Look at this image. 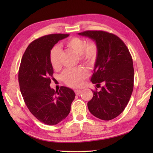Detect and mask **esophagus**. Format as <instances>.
Returning <instances> with one entry per match:
<instances>
[{"instance_id": "34e87169", "label": "esophagus", "mask_w": 153, "mask_h": 153, "mask_svg": "<svg viewBox=\"0 0 153 153\" xmlns=\"http://www.w3.org/2000/svg\"><path fill=\"white\" fill-rule=\"evenodd\" d=\"M81 92L82 91L80 90H75V93H76V95H79V94H81Z\"/></svg>"}]
</instances>
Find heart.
Instances as JSON below:
<instances>
[{"mask_svg": "<svg viewBox=\"0 0 153 153\" xmlns=\"http://www.w3.org/2000/svg\"><path fill=\"white\" fill-rule=\"evenodd\" d=\"M67 48L79 55V61L86 65L92 66L97 61L98 48L93 41L87 42L84 38L73 37L64 43ZM50 62L55 69L61 66V51L57 46H54L50 52ZM88 76V72L82 67L76 69H67L61 74V79L67 86L77 88L82 85L84 80Z\"/></svg>", "mask_w": 153, "mask_h": 153, "instance_id": "1", "label": "heart"}]
</instances>
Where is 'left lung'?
I'll return each instance as SVG.
<instances>
[{
	"instance_id": "left-lung-1",
	"label": "left lung",
	"mask_w": 153,
	"mask_h": 153,
	"mask_svg": "<svg viewBox=\"0 0 153 153\" xmlns=\"http://www.w3.org/2000/svg\"><path fill=\"white\" fill-rule=\"evenodd\" d=\"M95 41L98 53L92 84H105L100 91L92 90L88 102L90 112L96 117L108 121L117 117L128 105L134 88L133 61L128 47L120 38L105 31L87 30L79 33Z\"/></svg>"
}]
</instances>
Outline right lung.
<instances>
[{"label":"right lung","instance_id":"right-lung-1","mask_svg":"<svg viewBox=\"0 0 153 153\" xmlns=\"http://www.w3.org/2000/svg\"><path fill=\"white\" fill-rule=\"evenodd\" d=\"M66 33H53L33 40L22 56L18 74L20 91L28 109L34 117L47 125H56L69 115L76 94L61 86L55 91L50 87L53 68L50 52Z\"/></svg>","mask_w":153,"mask_h":153}]
</instances>
